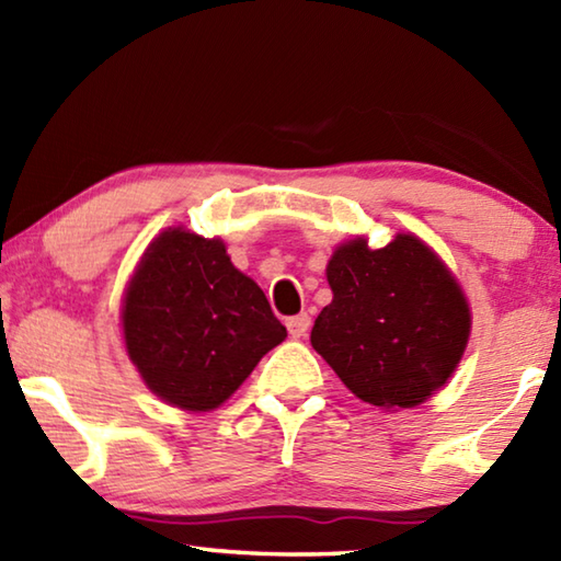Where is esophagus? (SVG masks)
Masks as SVG:
<instances>
[{
    "label": "esophagus",
    "mask_w": 561,
    "mask_h": 561,
    "mask_svg": "<svg viewBox=\"0 0 561 561\" xmlns=\"http://www.w3.org/2000/svg\"><path fill=\"white\" fill-rule=\"evenodd\" d=\"M309 327H311V317H309V314H297V317L287 319V329H289L291 339H301V336H307Z\"/></svg>",
    "instance_id": "34e87169"
}]
</instances>
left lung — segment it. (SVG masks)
I'll use <instances>...</instances> for the list:
<instances>
[{
  "label": "left lung",
  "mask_w": 561,
  "mask_h": 561,
  "mask_svg": "<svg viewBox=\"0 0 561 561\" xmlns=\"http://www.w3.org/2000/svg\"><path fill=\"white\" fill-rule=\"evenodd\" d=\"M334 299L311 329L351 393L378 408H413L453 376L470 336V307L445 262L415 234L381 250L366 237L336 247L327 264Z\"/></svg>",
  "instance_id": "obj_1"
}]
</instances>
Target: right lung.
<instances>
[{
	"instance_id": "add662e5",
	"label": "right lung",
	"mask_w": 561,
	"mask_h": 561,
	"mask_svg": "<svg viewBox=\"0 0 561 561\" xmlns=\"http://www.w3.org/2000/svg\"><path fill=\"white\" fill-rule=\"evenodd\" d=\"M126 351L165 403L215 411L287 329L225 242L168 227L140 257L121 309Z\"/></svg>"
}]
</instances>
